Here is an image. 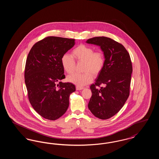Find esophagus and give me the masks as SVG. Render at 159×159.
Segmentation results:
<instances>
[{"label": "esophagus", "mask_w": 159, "mask_h": 159, "mask_svg": "<svg viewBox=\"0 0 159 159\" xmlns=\"http://www.w3.org/2000/svg\"><path fill=\"white\" fill-rule=\"evenodd\" d=\"M83 88L82 87H79V86H76V90H77V91H80V90H82L83 89Z\"/></svg>", "instance_id": "1"}]
</instances>
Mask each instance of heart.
Here are the masks:
<instances>
[{
	"mask_svg": "<svg viewBox=\"0 0 159 159\" xmlns=\"http://www.w3.org/2000/svg\"><path fill=\"white\" fill-rule=\"evenodd\" d=\"M71 55L64 54L61 59L62 67L68 75L75 71L77 62H83L82 74L75 73L68 76L67 80L77 86L82 87L91 83L93 75L97 76L101 72L105 64L104 55L101 51H95L89 46L81 44L76 47L71 52Z\"/></svg>",
	"mask_w": 159,
	"mask_h": 159,
	"instance_id": "1",
	"label": "heart"
}]
</instances>
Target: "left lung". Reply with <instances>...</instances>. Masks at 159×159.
<instances>
[{
  "instance_id": "left-lung-1",
  "label": "left lung",
  "mask_w": 159,
  "mask_h": 159,
  "mask_svg": "<svg viewBox=\"0 0 159 159\" xmlns=\"http://www.w3.org/2000/svg\"><path fill=\"white\" fill-rule=\"evenodd\" d=\"M86 42L100 46L106 58L104 68L90 86L92 96L88 104L92 113L106 120L117 113L128 98L132 62L124 46L111 38L95 37Z\"/></svg>"
}]
</instances>
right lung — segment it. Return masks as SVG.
<instances>
[{
  "mask_svg": "<svg viewBox=\"0 0 159 159\" xmlns=\"http://www.w3.org/2000/svg\"><path fill=\"white\" fill-rule=\"evenodd\" d=\"M75 45V39L48 36L36 42L28 54L24 79L28 98L43 118L55 120L65 113L70 95L76 91L71 83H62L64 70L61 59Z\"/></svg>",
  "mask_w": 159,
  "mask_h": 159,
  "instance_id": "right-lung-1",
  "label": "right lung"
}]
</instances>
